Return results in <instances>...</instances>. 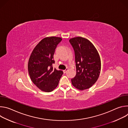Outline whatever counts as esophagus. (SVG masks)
I'll list each match as a JSON object with an SVG mask.
<instances>
[{"label": "esophagus", "instance_id": "1", "mask_svg": "<svg viewBox=\"0 0 128 128\" xmlns=\"http://www.w3.org/2000/svg\"><path fill=\"white\" fill-rule=\"evenodd\" d=\"M68 70V68H66L65 70H63V72L64 73V74H65V73H66Z\"/></svg>", "mask_w": 128, "mask_h": 128}]
</instances>
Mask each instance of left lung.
I'll return each mask as SVG.
<instances>
[{"mask_svg":"<svg viewBox=\"0 0 128 128\" xmlns=\"http://www.w3.org/2000/svg\"><path fill=\"white\" fill-rule=\"evenodd\" d=\"M74 49L76 74L71 79L72 84L79 90L89 88L97 80L101 71L99 53L88 40L82 37L70 39Z\"/></svg>","mask_w":128,"mask_h":128,"instance_id":"obj_1","label":"left lung"}]
</instances>
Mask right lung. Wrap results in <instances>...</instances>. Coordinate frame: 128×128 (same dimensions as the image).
Segmentation results:
<instances>
[{
	"label": "right lung",
	"instance_id": "add662e5",
	"mask_svg": "<svg viewBox=\"0 0 128 128\" xmlns=\"http://www.w3.org/2000/svg\"><path fill=\"white\" fill-rule=\"evenodd\" d=\"M62 38L55 36L45 38L33 49L30 56L28 69L33 84L45 92L52 91L58 85L63 72L54 68V54Z\"/></svg>",
	"mask_w": 128,
	"mask_h": 128
}]
</instances>
